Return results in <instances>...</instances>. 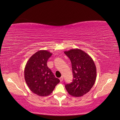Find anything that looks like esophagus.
Listing matches in <instances>:
<instances>
[{"label":"esophagus","mask_w":120,"mask_h":120,"mask_svg":"<svg viewBox=\"0 0 120 120\" xmlns=\"http://www.w3.org/2000/svg\"><path fill=\"white\" fill-rule=\"evenodd\" d=\"M59 79H60V82H62V81H63V80H64V77H63L62 76V77H60V78H59Z\"/></svg>","instance_id":"obj_1"}]
</instances>
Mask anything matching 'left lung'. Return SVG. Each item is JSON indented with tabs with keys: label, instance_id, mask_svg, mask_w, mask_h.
I'll use <instances>...</instances> for the list:
<instances>
[{
	"label": "left lung",
	"instance_id": "left-lung-1",
	"mask_svg": "<svg viewBox=\"0 0 120 120\" xmlns=\"http://www.w3.org/2000/svg\"><path fill=\"white\" fill-rule=\"evenodd\" d=\"M64 53L71 62L72 82L65 85L70 95L81 97L88 93L94 86L96 79V67L93 59L79 49H72Z\"/></svg>",
	"mask_w": 120,
	"mask_h": 120
}]
</instances>
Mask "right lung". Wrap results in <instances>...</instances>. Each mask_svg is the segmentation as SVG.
I'll list each match as a JSON object with an SVG mask.
<instances>
[{"instance_id":"obj_1","label":"right lung","mask_w":120,"mask_h":120,"mask_svg":"<svg viewBox=\"0 0 120 120\" xmlns=\"http://www.w3.org/2000/svg\"><path fill=\"white\" fill-rule=\"evenodd\" d=\"M52 54L48 51L40 50L32 55L26 64V83L30 90L38 96L49 95L60 82L47 66L48 60Z\"/></svg>"}]
</instances>
